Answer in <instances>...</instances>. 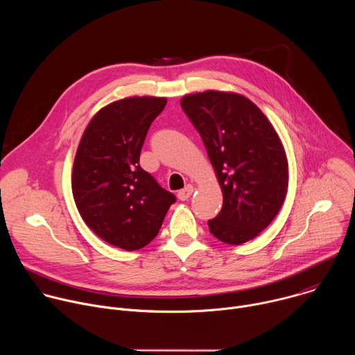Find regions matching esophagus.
Segmentation results:
<instances>
[{"mask_svg": "<svg viewBox=\"0 0 355 355\" xmlns=\"http://www.w3.org/2000/svg\"><path fill=\"white\" fill-rule=\"evenodd\" d=\"M193 191H195V188H193V185H191V184H188L184 189H181V191H178V199H181V200H187L192 193H193Z\"/></svg>", "mask_w": 355, "mask_h": 355, "instance_id": "esophagus-1", "label": "esophagus"}]
</instances>
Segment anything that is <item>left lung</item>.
Wrapping results in <instances>:
<instances>
[{
	"instance_id": "8db88e82",
	"label": "left lung",
	"mask_w": 355,
	"mask_h": 355,
	"mask_svg": "<svg viewBox=\"0 0 355 355\" xmlns=\"http://www.w3.org/2000/svg\"><path fill=\"white\" fill-rule=\"evenodd\" d=\"M181 108L199 132L223 193L211 233L239 245L257 237L278 215L288 191L284 144L261 110L237 92H195Z\"/></svg>"
}]
</instances>
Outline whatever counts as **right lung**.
I'll return each mask as SVG.
<instances>
[{
	"label": "right lung",
	"instance_id": "obj_1",
	"mask_svg": "<svg viewBox=\"0 0 355 355\" xmlns=\"http://www.w3.org/2000/svg\"><path fill=\"white\" fill-rule=\"evenodd\" d=\"M166 104L164 96L115 101L92 116L77 147L76 207L98 237L126 251L153 240L175 202L139 164L147 130Z\"/></svg>",
	"mask_w": 355,
	"mask_h": 355
}]
</instances>
